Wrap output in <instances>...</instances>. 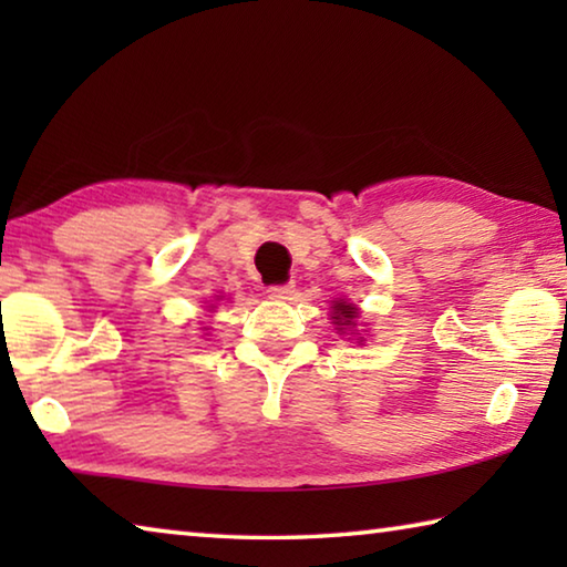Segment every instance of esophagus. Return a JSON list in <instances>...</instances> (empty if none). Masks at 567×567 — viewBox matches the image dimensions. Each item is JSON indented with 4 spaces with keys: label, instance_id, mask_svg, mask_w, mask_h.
I'll use <instances>...</instances> for the list:
<instances>
[{
    "label": "esophagus",
    "instance_id": "esophagus-1",
    "mask_svg": "<svg viewBox=\"0 0 567 567\" xmlns=\"http://www.w3.org/2000/svg\"><path fill=\"white\" fill-rule=\"evenodd\" d=\"M292 292H295V285H270L267 287V297L270 300H292Z\"/></svg>",
    "mask_w": 567,
    "mask_h": 567
}]
</instances>
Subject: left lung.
<instances>
[{
    "label": "left lung",
    "instance_id": "8db88e82",
    "mask_svg": "<svg viewBox=\"0 0 567 567\" xmlns=\"http://www.w3.org/2000/svg\"><path fill=\"white\" fill-rule=\"evenodd\" d=\"M360 310L354 307L352 302H344V300H334L332 305V322L338 324V330L344 328H354V318H358ZM362 342V340H360Z\"/></svg>",
    "mask_w": 567,
    "mask_h": 567
}]
</instances>
